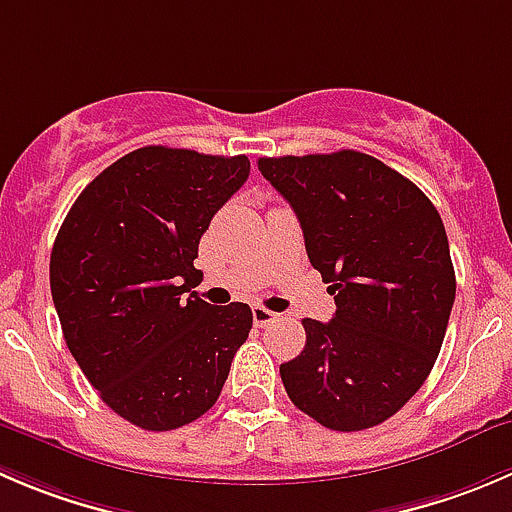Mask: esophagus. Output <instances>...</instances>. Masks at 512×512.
<instances>
[{
    "mask_svg": "<svg viewBox=\"0 0 512 512\" xmlns=\"http://www.w3.org/2000/svg\"><path fill=\"white\" fill-rule=\"evenodd\" d=\"M277 317H280V315H277V312H272V310H267V307H262V305L252 307V320H255L257 327H267L270 322H275Z\"/></svg>",
    "mask_w": 512,
    "mask_h": 512,
    "instance_id": "1",
    "label": "esophagus"
}]
</instances>
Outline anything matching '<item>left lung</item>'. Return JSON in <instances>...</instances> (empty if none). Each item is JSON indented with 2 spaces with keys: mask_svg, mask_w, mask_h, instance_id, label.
Here are the masks:
<instances>
[{
  "mask_svg": "<svg viewBox=\"0 0 512 512\" xmlns=\"http://www.w3.org/2000/svg\"><path fill=\"white\" fill-rule=\"evenodd\" d=\"M257 167L295 210L337 305L330 322L302 320L307 342L280 365L282 385L330 430L385 423L418 393L448 330L455 270L443 220L408 177L355 150Z\"/></svg>",
  "mask_w": 512,
  "mask_h": 512,
  "instance_id": "left-lung-1",
  "label": "left lung"
}]
</instances>
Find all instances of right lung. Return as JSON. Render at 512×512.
<instances>
[{
  "label": "right lung",
  "instance_id": "right-lung-1",
  "mask_svg": "<svg viewBox=\"0 0 512 512\" xmlns=\"http://www.w3.org/2000/svg\"><path fill=\"white\" fill-rule=\"evenodd\" d=\"M247 175L245 155L140 147L99 172L59 227L49 285L64 342L137 428L165 433L205 415L250 335V305L186 295L202 277L200 237Z\"/></svg>",
  "mask_w": 512,
  "mask_h": 512
}]
</instances>
